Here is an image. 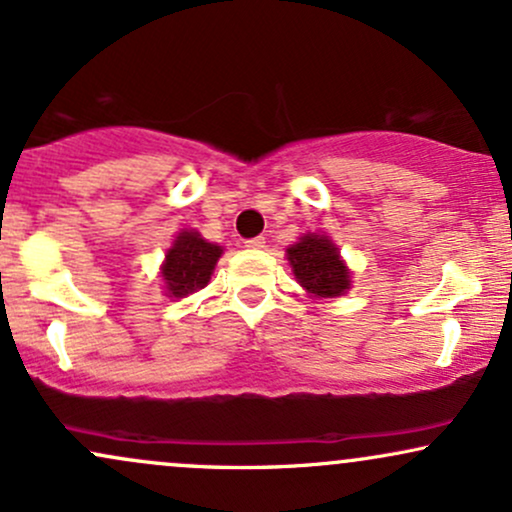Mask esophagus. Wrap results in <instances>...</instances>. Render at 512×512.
<instances>
[{"mask_svg": "<svg viewBox=\"0 0 512 512\" xmlns=\"http://www.w3.org/2000/svg\"><path fill=\"white\" fill-rule=\"evenodd\" d=\"M245 248H250V250H262V248H267V238L257 236V238L245 240Z\"/></svg>", "mask_w": 512, "mask_h": 512, "instance_id": "esophagus-1", "label": "esophagus"}]
</instances>
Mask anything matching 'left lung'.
Instances as JSON below:
<instances>
[{"label": "left lung", "instance_id": "obj_1", "mask_svg": "<svg viewBox=\"0 0 512 512\" xmlns=\"http://www.w3.org/2000/svg\"><path fill=\"white\" fill-rule=\"evenodd\" d=\"M289 252L293 274L303 289L315 293L317 298L342 296L349 289V269L339 260V252L322 236H303Z\"/></svg>", "mask_w": 512, "mask_h": 512}]
</instances>
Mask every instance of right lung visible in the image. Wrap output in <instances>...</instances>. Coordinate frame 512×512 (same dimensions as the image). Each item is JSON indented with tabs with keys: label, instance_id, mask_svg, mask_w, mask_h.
I'll return each mask as SVG.
<instances>
[{
	"label": "right lung",
	"instance_id": "add662e5",
	"mask_svg": "<svg viewBox=\"0 0 512 512\" xmlns=\"http://www.w3.org/2000/svg\"><path fill=\"white\" fill-rule=\"evenodd\" d=\"M221 252L219 245L207 243L199 233L182 231L173 248L168 250L166 264H163V279H166L170 296L182 298L187 293L204 289Z\"/></svg>",
	"mask_w": 512,
	"mask_h": 512
}]
</instances>
